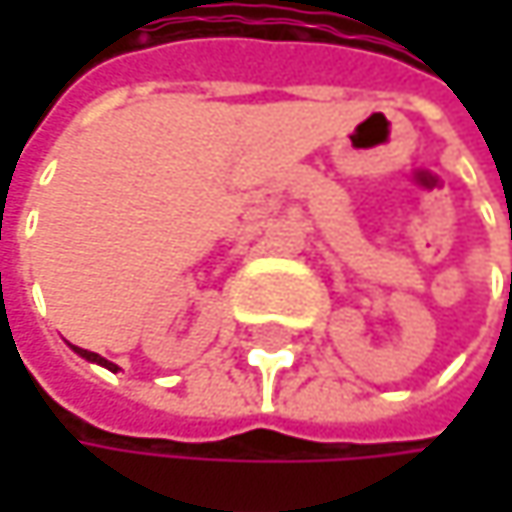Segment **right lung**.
Wrapping results in <instances>:
<instances>
[{
  "label": "right lung",
  "mask_w": 512,
  "mask_h": 512,
  "mask_svg": "<svg viewBox=\"0 0 512 512\" xmlns=\"http://www.w3.org/2000/svg\"><path fill=\"white\" fill-rule=\"evenodd\" d=\"M70 350H73L79 358H85V361H91V364H100V367H106V370H112V373H118V370H121L118 364H112L109 358L97 356V353H91V350H82V347H73V344H70Z\"/></svg>",
  "instance_id": "add662e5"
}]
</instances>
